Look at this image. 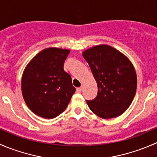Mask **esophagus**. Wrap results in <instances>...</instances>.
Segmentation results:
<instances>
[{
    "mask_svg": "<svg viewBox=\"0 0 157 157\" xmlns=\"http://www.w3.org/2000/svg\"><path fill=\"white\" fill-rule=\"evenodd\" d=\"M82 91V87H78L77 88V93H80Z\"/></svg>",
    "mask_w": 157,
    "mask_h": 157,
    "instance_id": "1",
    "label": "esophagus"
}]
</instances>
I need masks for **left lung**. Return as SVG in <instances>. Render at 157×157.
Listing matches in <instances>:
<instances>
[{
    "instance_id": "8db88e82",
    "label": "left lung",
    "mask_w": 157,
    "mask_h": 157,
    "mask_svg": "<svg viewBox=\"0 0 157 157\" xmlns=\"http://www.w3.org/2000/svg\"><path fill=\"white\" fill-rule=\"evenodd\" d=\"M83 56L98 86L96 97L86 100L88 106L102 118L119 116L135 96L137 75L134 66L123 54L105 45L88 49Z\"/></svg>"
}]
</instances>
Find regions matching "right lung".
I'll return each instance as SVG.
<instances>
[{"mask_svg": "<svg viewBox=\"0 0 157 157\" xmlns=\"http://www.w3.org/2000/svg\"><path fill=\"white\" fill-rule=\"evenodd\" d=\"M69 50L44 49L29 63L22 77L23 99L30 110L39 116L54 118L62 113L76 89L64 63Z\"/></svg>", "mask_w": 157, "mask_h": 157, "instance_id": "obj_1", "label": "right lung"}]
</instances>
